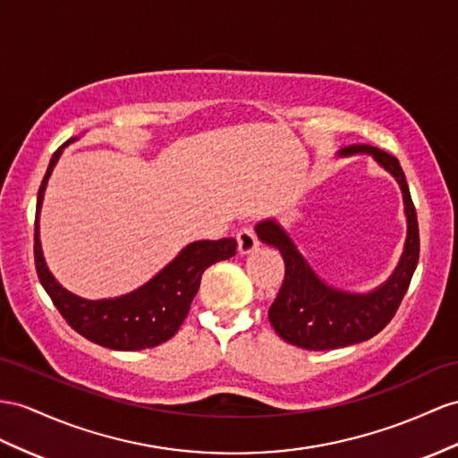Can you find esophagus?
<instances>
[{
  "instance_id": "34e87169",
  "label": "esophagus",
  "mask_w": 458,
  "mask_h": 458,
  "mask_svg": "<svg viewBox=\"0 0 458 458\" xmlns=\"http://www.w3.org/2000/svg\"><path fill=\"white\" fill-rule=\"evenodd\" d=\"M236 240H238V251H240V255H250L251 251H255L257 248H259V242H257L251 228L240 230Z\"/></svg>"
}]
</instances>
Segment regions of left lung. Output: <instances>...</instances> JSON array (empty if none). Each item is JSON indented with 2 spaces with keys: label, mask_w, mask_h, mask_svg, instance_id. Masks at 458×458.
<instances>
[{
  "label": "left lung",
  "mask_w": 458,
  "mask_h": 458,
  "mask_svg": "<svg viewBox=\"0 0 458 458\" xmlns=\"http://www.w3.org/2000/svg\"><path fill=\"white\" fill-rule=\"evenodd\" d=\"M358 152L377 160L401 185L404 199L408 225L404 251L394 273L379 288L368 294H352L327 284L315 275L276 220L267 218L255 226L259 240L276 248L286 265L283 286L268 308V321L283 341L303 350H335L358 344L383 331L401 306L418 265V218L401 164L389 152L369 145H350L338 155L350 157Z\"/></svg>",
  "instance_id": "8db88e82"
}]
</instances>
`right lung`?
Here are the masks:
<instances>
[{"mask_svg":"<svg viewBox=\"0 0 458 458\" xmlns=\"http://www.w3.org/2000/svg\"><path fill=\"white\" fill-rule=\"evenodd\" d=\"M73 140L69 139L54 152L38 190L37 220H34V263H37L40 284L48 292L62 318L87 341L122 352L155 348L178 333L201 284L205 268L236 255L238 243L233 238H222L185 245L180 255L147 284L120 298L85 300L72 294L52 276L44 261L38 215L46 183L55 162L60 160L62 150Z\"/></svg>","mask_w":458,"mask_h":458,"instance_id":"add662e5","label":"right lung"}]
</instances>
